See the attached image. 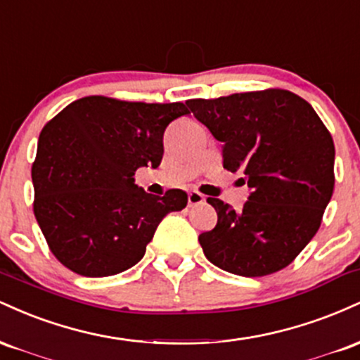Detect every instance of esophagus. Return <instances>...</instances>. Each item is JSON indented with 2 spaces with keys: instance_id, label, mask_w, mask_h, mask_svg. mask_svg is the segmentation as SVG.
<instances>
[{
  "instance_id": "esophagus-1",
  "label": "esophagus",
  "mask_w": 360,
  "mask_h": 360,
  "mask_svg": "<svg viewBox=\"0 0 360 360\" xmlns=\"http://www.w3.org/2000/svg\"><path fill=\"white\" fill-rule=\"evenodd\" d=\"M205 203V196L200 191H189L188 193V205L189 206H198Z\"/></svg>"
}]
</instances>
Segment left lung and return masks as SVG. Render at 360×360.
I'll return each mask as SVG.
<instances>
[{
	"label": "left lung",
	"mask_w": 360,
	"mask_h": 360,
	"mask_svg": "<svg viewBox=\"0 0 360 360\" xmlns=\"http://www.w3.org/2000/svg\"><path fill=\"white\" fill-rule=\"evenodd\" d=\"M186 105L223 142V167L252 189L240 212L218 198L213 230L198 237L220 269L260 278L289 266L321 225L333 194L335 146L308 101L286 89L235 93Z\"/></svg>",
	"instance_id": "8db88e82"
}]
</instances>
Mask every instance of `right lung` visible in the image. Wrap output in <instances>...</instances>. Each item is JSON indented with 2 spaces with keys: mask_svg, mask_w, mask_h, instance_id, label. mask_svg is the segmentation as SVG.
I'll use <instances>...</instances> for the list:
<instances>
[{
  "mask_svg": "<svg viewBox=\"0 0 360 360\" xmlns=\"http://www.w3.org/2000/svg\"><path fill=\"white\" fill-rule=\"evenodd\" d=\"M188 113L183 103L86 96L42 128L34 213L62 266L86 278L130 269L162 218L188 205L183 189L154 196L134 179L139 167H159L164 130Z\"/></svg>",
  "mask_w": 360,
  "mask_h": 360,
  "instance_id": "1",
  "label": "right lung"
}]
</instances>
